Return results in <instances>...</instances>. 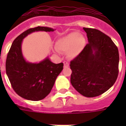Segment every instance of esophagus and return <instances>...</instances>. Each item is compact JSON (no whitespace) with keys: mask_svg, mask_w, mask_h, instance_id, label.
Listing matches in <instances>:
<instances>
[{"mask_svg":"<svg viewBox=\"0 0 126 126\" xmlns=\"http://www.w3.org/2000/svg\"><path fill=\"white\" fill-rule=\"evenodd\" d=\"M63 64H64V67H68L69 66V63H68V62H66V61L63 62Z\"/></svg>","mask_w":126,"mask_h":126,"instance_id":"1","label":"esophagus"}]
</instances>
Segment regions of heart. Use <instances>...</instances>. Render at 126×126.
Returning a JSON list of instances; mask_svg holds the SVG:
<instances>
[{
	"label": "heart",
	"mask_w": 126,
	"mask_h": 126,
	"mask_svg": "<svg viewBox=\"0 0 126 126\" xmlns=\"http://www.w3.org/2000/svg\"><path fill=\"white\" fill-rule=\"evenodd\" d=\"M86 38L78 32H72L57 40L55 48L60 52H67L70 59H75L80 55L85 48Z\"/></svg>",
	"instance_id": "heart-1"
}]
</instances>
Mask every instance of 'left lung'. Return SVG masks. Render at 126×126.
Segmentation results:
<instances>
[{
    "label": "left lung",
    "instance_id": "obj_1",
    "mask_svg": "<svg viewBox=\"0 0 126 126\" xmlns=\"http://www.w3.org/2000/svg\"><path fill=\"white\" fill-rule=\"evenodd\" d=\"M83 29L88 44L80 55L71 61V83L81 95L94 97L107 92L115 83L119 53L109 36L95 29Z\"/></svg>",
    "mask_w": 126,
    "mask_h": 126
}]
</instances>
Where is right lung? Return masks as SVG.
Masks as SVG:
<instances>
[{"label": "right lung", "mask_w": 126, "mask_h": 126, "mask_svg": "<svg viewBox=\"0 0 126 126\" xmlns=\"http://www.w3.org/2000/svg\"><path fill=\"white\" fill-rule=\"evenodd\" d=\"M47 27L29 29L13 42L6 61V75L17 95L31 101L42 100L50 93L57 76L63 69V63H53L48 57L39 63L27 61L22 53L21 44L28 34L37 31L51 32Z\"/></svg>", "instance_id": "obj_1"}]
</instances>
